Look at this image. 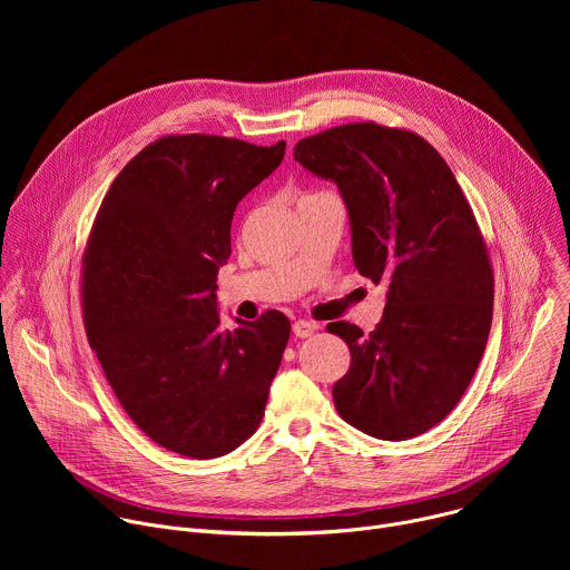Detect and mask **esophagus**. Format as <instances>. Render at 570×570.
<instances>
[{
	"mask_svg": "<svg viewBox=\"0 0 570 570\" xmlns=\"http://www.w3.org/2000/svg\"><path fill=\"white\" fill-rule=\"evenodd\" d=\"M315 332H317V324H315V322L297 320V322L293 324V334H295L297 338H308V336H313Z\"/></svg>",
	"mask_w": 570,
	"mask_h": 570,
	"instance_id": "obj_1",
	"label": "esophagus"
}]
</instances>
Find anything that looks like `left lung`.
Masks as SVG:
<instances>
[{
	"label": "left lung",
	"mask_w": 570,
	"mask_h": 570,
	"mask_svg": "<svg viewBox=\"0 0 570 570\" xmlns=\"http://www.w3.org/2000/svg\"><path fill=\"white\" fill-rule=\"evenodd\" d=\"M295 159L338 185L354 266L387 284L374 332L327 324L352 354L336 411L379 440L422 435L455 409L492 327L494 271L473 209L444 157L405 128L336 126L299 139Z\"/></svg>",
	"instance_id": "left-lung-1"
}]
</instances>
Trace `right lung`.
Returning a JSON list of instances; mask_svg holds the SVG:
<instances>
[{
  "mask_svg": "<svg viewBox=\"0 0 570 570\" xmlns=\"http://www.w3.org/2000/svg\"><path fill=\"white\" fill-rule=\"evenodd\" d=\"M286 141L167 135L112 180L83 253V322L126 415L155 444L207 460L262 424L291 322L266 311L220 330L216 275L238 200Z\"/></svg>",
  "mask_w": 570,
  "mask_h": 570,
  "instance_id": "1",
  "label": "right lung"
}]
</instances>
